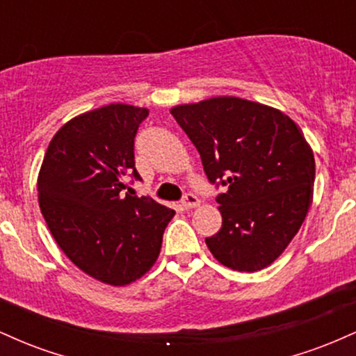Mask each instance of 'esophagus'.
I'll use <instances>...</instances> for the list:
<instances>
[{
    "label": "esophagus",
    "mask_w": 356,
    "mask_h": 356,
    "mask_svg": "<svg viewBox=\"0 0 356 356\" xmlns=\"http://www.w3.org/2000/svg\"><path fill=\"white\" fill-rule=\"evenodd\" d=\"M182 206L186 207V209H194V207H197V206H199V199H197V195L191 194V192H189V194L184 195Z\"/></svg>",
    "instance_id": "34e87169"
}]
</instances>
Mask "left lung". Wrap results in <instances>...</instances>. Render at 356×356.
I'll return each mask as SVG.
<instances>
[{
    "label": "left lung",
    "mask_w": 356,
    "mask_h": 356,
    "mask_svg": "<svg viewBox=\"0 0 356 356\" xmlns=\"http://www.w3.org/2000/svg\"><path fill=\"white\" fill-rule=\"evenodd\" d=\"M201 154L219 194L222 227L206 239L234 271L254 273L283 254L313 201L314 155L301 129L281 110L239 97H212L170 108Z\"/></svg>",
    "instance_id": "8db88e82"
}]
</instances>
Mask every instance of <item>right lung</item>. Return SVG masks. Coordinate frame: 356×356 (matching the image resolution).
<instances>
[{"label":"right lung","instance_id":"right-lung-1","mask_svg":"<svg viewBox=\"0 0 356 356\" xmlns=\"http://www.w3.org/2000/svg\"><path fill=\"white\" fill-rule=\"evenodd\" d=\"M144 107L110 104L80 113L53 136L40 167L38 202L51 236L85 275L110 286L137 281L154 266L175 211L130 195L140 179L134 138Z\"/></svg>","mask_w":356,"mask_h":356}]
</instances>
